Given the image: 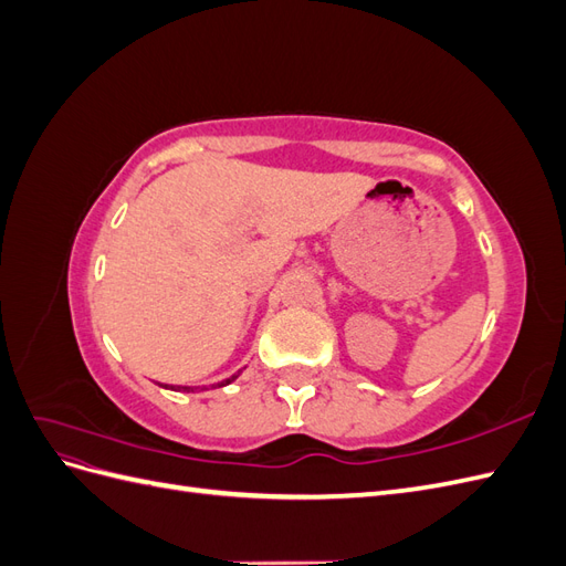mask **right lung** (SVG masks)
I'll list each match as a JSON object with an SVG mask.
<instances>
[{
	"mask_svg": "<svg viewBox=\"0 0 566 566\" xmlns=\"http://www.w3.org/2000/svg\"><path fill=\"white\" fill-rule=\"evenodd\" d=\"M235 378H238V375H231V378H227V380H224V382H221L219 387H224V385H231V382H233ZM172 389H175V387H172ZM188 389H191V387H181V391H188ZM177 391H179V389H177Z\"/></svg>",
	"mask_w": 566,
	"mask_h": 566,
	"instance_id": "obj_1",
	"label": "right lung"
}]
</instances>
